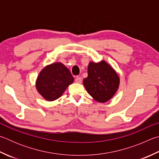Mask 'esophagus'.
I'll list each match as a JSON object with an SVG mask.
<instances>
[{
  "instance_id": "1",
  "label": "esophagus",
  "mask_w": 159,
  "mask_h": 159,
  "mask_svg": "<svg viewBox=\"0 0 159 159\" xmlns=\"http://www.w3.org/2000/svg\"><path fill=\"white\" fill-rule=\"evenodd\" d=\"M75 81L78 83H81L82 82V78L80 76H77L76 79H75Z\"/></svg>"
}]
</instances>
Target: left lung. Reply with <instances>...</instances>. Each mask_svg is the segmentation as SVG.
Here are the masks:
<instances>
[{
    "instance_id": "left-lung-1",
    "label": "left lung",
    "mask_w": 159,
    "mask_h": 159,
    "mask_svg": "<svg viewBox=\"0 0 159 159\" xmlns=\"http://www.w3.org/2000/svg\"><path fill=\"white\" fill-rule=\"evenodd\" d=\"M88 73V77L83 82L86 90L97 102H107L119 88L120 78L116 71L102 60L97 63L89 62Z\"/></svg>"
}]
</instances>
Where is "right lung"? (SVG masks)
Returning <instances> with one entry per match:
<instances>
[{
    "label": "right lung",
    "mask_w": 159,
    "mask_h": 159,
    "mask_svg": "<svg viewBox=\"0 0 159 159\" xmlns=\"http://www.w3.org/2000/svg\"><path fill=\"white\" fill-rule=\"evenodd\" d=\"M74 82L70 71L61 62H54L42 69L36 80L37 92L44 99L52 102L58 99Z\"/></svg>",
    "instance_id": "add662e5"
}]
</instances>
